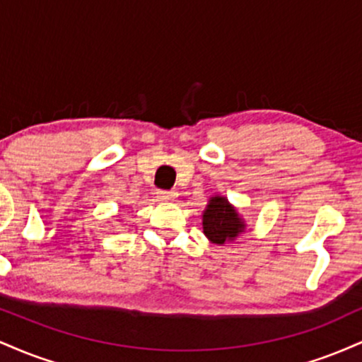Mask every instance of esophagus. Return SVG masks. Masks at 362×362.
<instances>
[{
    "mask_svg": "<svg viewBox=\"0 0 362 362\" xmlns=\"http://www.w3.org/2000/svg\"><path fill=\"white\" fill-rule=\"evenodd\" d=\"M158 197L165 202H172V201H177L178 194L177 190H160V192H158Z\"/></svg>",
    "mask_w": 362,
    "mask_h": 362,
    "instance_id": "1",
    "label": "esophagus"
}]
</instances>
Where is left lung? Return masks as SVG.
<instances>
[{"label": "left lung", "mask_w": 362, "mask_h": 362, "mask_svg": "<svg viewBox=\"0 0 362 362\" xmlns=\"http://www.w3.org/2000/svg\"><path fill=\"white\" fill-rule=\"evenodd\" d=\"M247 230L243 216L224 195L209 197L206 209L202 211V231L206 238L214 245L230 243Z\"/></svg>", "instance_id": "obj_1"}]
</instances>
